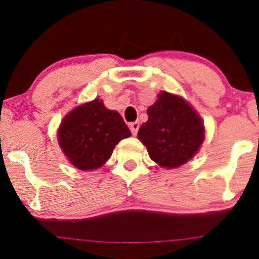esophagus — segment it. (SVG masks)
<instances>
[{
  "label": "esophagus",
  "instance_id": "34e87169",
  "mask_svg": "<svg viewBox=\"0 0 259 259\" xmlns=\"http://www.w3.org/2000/svg\"><path fill=\"white\" fill-rule=\"evenodd\" d=\"M129 127H130V130H132L133 135H136V134H138V132H139V127H140L139 121H134V123H130Z\"/></svg>",
  "mask_w": 259,
  "mask_h": 259
}]
</instances>
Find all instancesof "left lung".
<instances>
[{
  "instance_id": "8db88e82",
  "label": "left lung",
  "mask_w": 259,
  "mask_h": 259,
  "mask_svg": "<svg viewBox=\"0 0 259 259\" xmlns=\"http://www.w3.org/2000/svg\"><path fill=\"white\" fill-rule=\"evenodd\" d=\"M147 114L148 120L140 126L138 139L157 164L178 168L197 153L204 139V126L183 97L162 91L148 107Z\"/></svg>"
}]
</instances>
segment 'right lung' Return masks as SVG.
<instances>
[{
	"label": "right lung",
	"instance_id": "1",
	"mask_svg": "<svg viewBox=\"0 0 259 259\" xmlns=\"http://www.w3.org/2000/svg\"><path fill=\"white\" fill-rule=\"evenodd\" d=\"M58 144L80 170H94L109 159L115 145L132 135L118 112L95 99L70 111L58 129Z\"/></svg>",
	"mask_w": 259,
	"mask_h": 259
}]
</instances>
